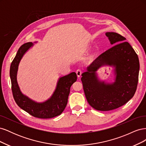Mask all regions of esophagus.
I'll return each instance as SVG.
<instances>
[{
	"label": "esophagus",
	"instance_id": "34e87169",
	"mask_svg": "<svg viewBox=\"0 0 146 146\" xmlns=\"http://www.w3.org/2000/svg\"><path fill=\"white\" fill-rule=\"evenodd\" d=\"M76 74H77V76L78 77H80L81 76V75L82 74V71L80 69H77V71H76Z\"/></svg>",
	"mask_w": 146,
	"mask_h": 146
}]
</instances>
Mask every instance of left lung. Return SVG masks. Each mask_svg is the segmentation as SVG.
<instances>
[{"label": "left lung", "instance_id": "8db88e82", "mask_svg": "<svg viewBox=\"0 0 146 146\" xmlns=\"http://www.w3.org/2000/svg\"><path fill=\"white\" fill-rule=\"evenodd\" d=\"M115 44L99 56L82 74L81 80L88 104L99 111H110L125 104L133 98L138 82V56L125 38L115 32L105 33ZM114 68L115 81H100L96 71L101 67Z\"/></svg>", "mask_w": 146, "mask_h": 146}]
</instances>
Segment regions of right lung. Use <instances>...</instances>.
Segmentation results:
<instances>
[{"label": "right lung", "instance_id": "add662e5", "mask_svg": "<svg viewBox=\"0 0 146 146\" xmlns=\"http://www.w3.org/2000/svg\"><path fill=\"white\" fill-rule=\"evenodd\" d=\"M33 46L32 42H27L22 45L11 64L10 76L13 98L21 108L32 116L41 119L52 118L60 115L65 109L68 104L70 86L77 81V74L76 72H71L60 77L54 93L47 100L37 102L31 99L21 92L17 82V73L22 58Z\"/></svg>", "mask_w": 146, "mask_h": 146}]
</instances>
